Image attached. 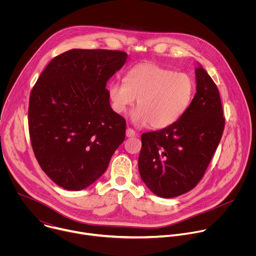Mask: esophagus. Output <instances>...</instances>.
Masks as SVG:
<instances>
[{
    "label": "esophagus",
    "instance_id": "34e87169",
    "mask_svg": "<svg viewBox=\"0 0 256 256\" xmlns=\"http://www.w3.org/2000/svg\"><path fill=\"white\" fill-rule=\"evenodd\" d=\"M126 136L128 138H132V136H136V132H134V130H132V128H126Z\"/></svg>",
    "mask_w": 256,
    "mask_h": 256
}]
</instances>
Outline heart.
I'll return each instance as SVG.
<instances>
[{
	"label": "heart",
	"instance_id": "1",
	"mask_svg": "<svg viewBox=\"0 0 256 256\" xmlns=\"http://www.w3.org/2000/svg\"><path fill=\"white\" fill-rule=\"evenodd\" d=\"M107 92L116 112H126L138 99L132 122L138 126L150 124L151 128H164L186 114L192 101L196 84L186 72L142 62L128 72L126 82L109 84Z\"/></svg>",
	"mask_w": 256,
	"mask_h": 256
}]
</instances>
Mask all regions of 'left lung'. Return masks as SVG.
<instances>
[{
    "label": "left lung",
    "mask_w": 256,
    "mask_h": 256,
    "mask_svg": "<svg viewBox=\"0 0 256 256\" xmlns=\"http://www.w3.org/2000/svg\"><path fill=\"white\" fill-rule=\"evenodd\" d=\"M196 82V92L184 116L165 128L142 134L140 175L160 198L192 190L202 178L223 134L220 94L200 64Z\"/></svg>",
    "instance_id": "obj_1"
}]
</instances>
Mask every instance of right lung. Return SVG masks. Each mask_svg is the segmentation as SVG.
<instances>
[{
    "instance_id": "right-lung-1",
    "label": "right lung",
    "mask_w": 256,
    "mask_h": 256,
    "mask_svg": "<svg viewBox=\"0 0 256 256\" xmlns=\"http://www.w3.org/2000/svg\"><path fill=\"white\" fill-rule=\"evenodd\" d=\"M126 58L118 50H68L52 60L31 91L28 124L34 155L64 190L91 186L124 140L126 120L112 110L105 87Z\"/></svg>"
}]
</instances>
